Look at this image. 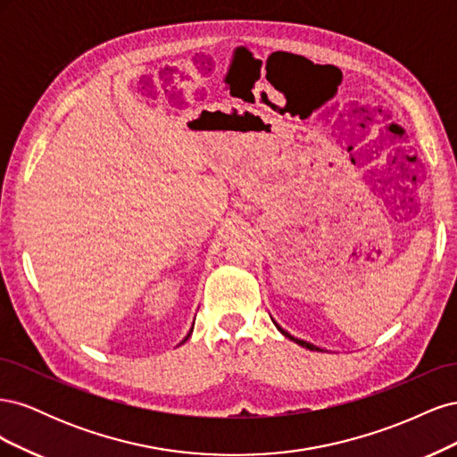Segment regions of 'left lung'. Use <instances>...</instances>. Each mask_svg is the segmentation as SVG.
<instances>
[{"label":"left lung","instance_id":"1","mask_svg":"<svg viewBox=\"0 0 457 457\" xmlns=\"http://www.w3.org/2000/svg\"><path fill=\"white\" fill-rule=\"evenodd\" d=\"M274 322V320H272ZM274 326L276 328H278V331H280V334L284 336V337H287V339H292V341H295L297 345H301V347H305V349H309V351H324V349H320V347H316V345H312V343H309V341H305V339H299V337H294L292 334H287V331L284 329V328H280L278 324H276L274 322Z\"/></svg>","mask_w":457,"mask_h":457}]
</instances>
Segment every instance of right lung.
<instances>
[{
	"instance_id": "add662e5",
	"label": "right lung",
	"mask_w": 457,
	"mask_h": 457,
	"mask_svg": "<svg viewBox=\"0 0 457 457\" xmlns=\"http://www.w3.org/2000/svg\"><path fill=\"white\" fill-rule=\"evenodd\" d=\"M192 328H195V324H192ZM192 328H190V331H188V334H187V337H185V339H183V341H181V343H185V341H187V339H188V337H190V334H192Z\"/></svg>"
}]
</instances>
